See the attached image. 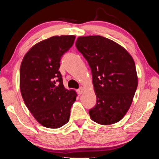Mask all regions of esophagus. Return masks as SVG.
<instances>
[{"instance_id": "esophagus-1", "label": "esophagus", "mask_w": 159, "mask_h": 159, "mask_svg": "<svg viewBox=\"0 0 159 159\" xmlns=\"http://www.w3.org/2000/svg\"><path fill=\"white\" fill-rule=\"evenodd\" d=\"M77 93L79 95H81L82 93H83V88H80L79 89H78V90H77Z\"/></svg>"}]
</instances>
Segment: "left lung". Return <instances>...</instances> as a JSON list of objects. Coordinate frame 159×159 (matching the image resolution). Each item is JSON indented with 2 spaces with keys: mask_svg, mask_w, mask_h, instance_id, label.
Segmentation results:
<instances>
[{
  "mask_svg": "<svg viewBox=\"0 0 159 159\" xmlns=\"http://www.w3.org/2000/svg\"><path fill=\"white\" fill-rule=\"evenodd\" d=\"M76 47L92 72L97 103L89 111L90 118L103 125L118 122L129 108L138 88L133 58L121 45L99 35L80 37Z\"/></svg>",
  "mask_w": 159,
  "mask_h": 159,
  "instance_id": "8db88e82",
  "label": "left lung"
}]
</instances>
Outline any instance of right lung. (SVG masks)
<instances>
[{
  "label": "right lung",
  "instance_id": "1",
  "mask_svg": "<svg viewBox=\"0 0 159 159\" xmlns=\"http://www.w3.org/2000/svg\"><path fill=\"white\" fill-rule=\"evenodd\" d=\"M75 36L51 37L34 45L20 67V90L28 109L40 125L56 129L68 122L77 93L63 84L58 69Z\"/></svg>",
  "mask_w": 159,
  "mask_h": 159
}]
</instances>
